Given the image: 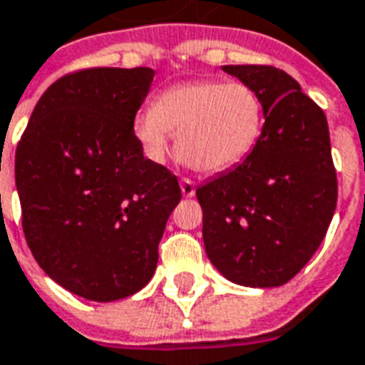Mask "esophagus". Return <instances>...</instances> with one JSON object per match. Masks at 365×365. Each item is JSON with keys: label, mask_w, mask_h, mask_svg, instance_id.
I'll use <instances>...</instances> for the list:
<instances>
[{"label": "esophagus", "mask_w": 365, "mask_h": 365, "mask_svg": "<svg viewBox=\"0 0 365 365\" xmlns=\"http://www.w3.org/2000/svg\"><path fill=\"white\" fill-rule=\"evenodd\" d=\"M180 187H182L183 197H193V195H195V183L191 182L190 178H183L182 182H180Z\"/></svg>", "instance_id": "34e87169"}]
</instances>
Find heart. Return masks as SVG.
<instances>
[{
  "instance_id": "1",
  "label": "heart",
  "mask_w": 365,
  "mask_h": 365,
  "mask_svg": "<svg viewBox=\"0 0 365 365\" xmlns=\"http://www.w3.org/2000/svg\"><path fill=\"white\" fill-rule=\"evenodd\" d=\"M265 104L253 86L195 81L170 86L133 121L135 139L160 162L172 135L178 153L201 174L234 168L255 150L265 131Z\"/></svg>"
}]
</instances>
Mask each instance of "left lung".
I'll list each match as a JSON object with an SVG mask.
<instances>
[{
	"instance_id": "obj_1",
	"label": "left lung",
	"mask_w": 365,
	"mask_h": 365,
	"mask_svg": "<svg viewBox=\"0 0 365 365\" xmlns=\"http://www.w3.org/2000/svg\"><path fill=\"white\" fill-rule=\"evenodd\" d=\"M265 104V131L236 168L197 187L210 263L232 282L294 279L323 242L339 197L327 118L272 66H224Z\"/></svg>"
}]
</instances>
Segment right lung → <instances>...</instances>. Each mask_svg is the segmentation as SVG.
Segmentation results:
<instances>
[{"label":"right lung","mask_w":365,"mask_h":365,"mask_svg":"<svg viewBox=\"0 0 365 365\" xmlns=\"http://www.w3.org/2000/svg\"><path fill=\"white\" fill-rule=\"evenodd\" d=\"M150 67H91L42 94L15 153L23 232L44 272L69 292L114 302L155 274L180 183L143 156L133 121Z\"/></svg>","instance_id":"1"}]
</instances>
